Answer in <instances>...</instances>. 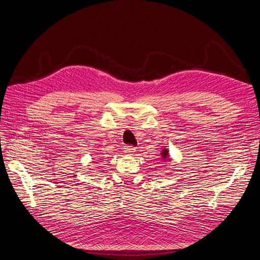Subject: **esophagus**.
<instances>
[{
    "label": "esophagus",
    "instance_id": "esophagus-1",
    "mask_svg": "<svg viewBox=\"0 0 260 260\" xmlns=\"http://www.w3.org/2000/svg\"><path fill=\"white\" fill-rule=\"evenodd\" d=\"M135 151H136V148H134L132 146H125L124 147V152L126 153V154L132 155V154H134V152H135Z\"/></svg>",
    "mask_w": 260,
    "mask_h": 260
}]
</instances>
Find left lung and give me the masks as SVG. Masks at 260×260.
Returning <instances> with one entry per match:
<instances>
[{
    "mask_svg": "<svg viewBox=\"0 0 260 260\" xmlns=\"http://www.w3.org/2000/svg\"><path fill=\"white\" fill-rule=\"evenodd\" d=\"M160 154H161V158L164 159V160L169 159V158H168V157H169V152H168L167 149H162V151L160 152Z\"/></svg>",
    "mask_w": 260,
    "mask_h": 260,
    "instance_id": "1",
    "label": "left lung"
}]
</instances>
